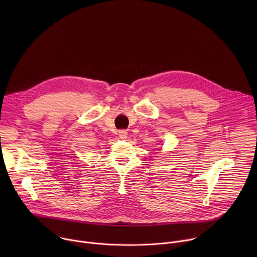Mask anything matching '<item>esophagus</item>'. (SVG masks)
Listing matches in <instances>:
<instances>
[{"instance_id":"34e87169","label":"esophagus","mask_w":257,"mask_h":257,"mask_svg":"<svg viewBox=\"0 0 257 257\" xmlns=\"http://www.w3.org/2000/svg\"><path fill=\"white\" fill-rule=\"evenodd\" d=\"M127 135H128V133H127L126 130H120V131H119V137H120L121 139H126V138H127Z\"/></svg>"}]
</instances>
